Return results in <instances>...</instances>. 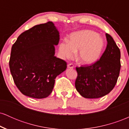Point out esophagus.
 Instances as JSON below:
<instances>
[{"label":"esophagus","mask_w":129,"mask_h":129,"mask_svg":"<svg viewBox=\"0 0 129 129\" xmlns=\"http://www.w3.org/2000/svg\"><path fill=\"white\" fill-rule=\"evenodd\" d=\"M67 67L69 68V69H73L74 66H73V63H69V64L67 65Z\"/></svg>","instance_id":"obj_1"}]
</instances>
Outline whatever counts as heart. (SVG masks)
Segmentation results:
<instances>
[{"label": "heart", "instance_id": "obj_1", "mask_svg": "<svg viewBox=\"0 0 129 129\" xmlns=\"http://www.w3.org/2000/svg\"><path fill=\"white\" fill-rule=\"evenodd\" d=\"M104 46V40L96 33L82 30L71 34L69 41H62L59 44V53L62 58L72 59L79 49L78 60L84 65L90 66L100 58Z\"/></svg>", "mask_w": 129, "mask_h": 129}]
</instances>
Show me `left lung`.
<instances>
[{
	"instance_id": "obj_1",
	"label": "left lung",
	"mask_w": 129,
	"mask_h": 129,
	"mask_svg": "<svg viewBox=\"0 0 129 129\" xmlns=\"http://www.w3.org/2000/svg\"><path fill=\"white\" fill-rule=\"evenodd\" d=\"M106 49L96 62L90 66L76 67L75 87L85 98H99L113 90L121 69L120 50L112 37L106 34Z\"/></svg>"
}]
</instances>
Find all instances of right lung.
Instances as JSON below:
<instances>
[{
	"mask_svg": "<svg viewBox=\"0 0 129 129\" xmlns=\"http://www.w3.org/2000/svg\"><path fill=\"white\" fill-rule=\"evenodd\" d=\"M59 32L52 22L22 33L11 48L9 66L16 87L24 95L48 97L57 76L67 69L66 61L54 56Z\"/></svg>",
	"mask_w": 129,
	"mask_h": 129,
	"instance_id": "obj_1",
	"label": "right lung"
}]
</instances>
